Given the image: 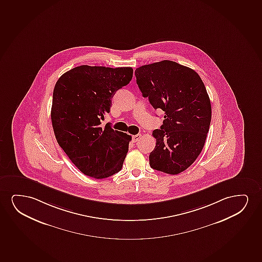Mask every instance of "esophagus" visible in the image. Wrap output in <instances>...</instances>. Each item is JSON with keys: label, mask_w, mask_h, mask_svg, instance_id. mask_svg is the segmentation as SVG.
I'll return each instance as SVG.
<instances>
[{"label": "esophagus", "mask_w": 262, "mask_h": 262, "mask_svg": "<svg viewBox=\"0 0 262 262\" xmlns=\"http://www.w3.org/2000/svg\"><path fill=\"white\" fill-rule=\"evenodd\" d=\"M140 139H141V134H137V135H134V136H133V142H137V141H139Z\"/></svg>", "instance_id": "esophagus-1"}]
</instances>
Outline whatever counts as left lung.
Listing matches in <instances>:
<instances>
[{
	"label": "left lung",
	"instance_id": "1",
	"mask_svg": "<svg viewBox=\"0 0 262 262\" xmlns=\"http://www.w3.org/2000/svg\"><path fill=\"white\" fill-rule=\"evenodd\" d=\"M137 84L164 120L155 129V149L149 164L167 174L187 170L200 155L211 119V106L204 82L196 72L177 62L163 60L135 70Z\"/></svg>",
	"mask_w": 262,
	"mask_h": 262
}]
</instances>
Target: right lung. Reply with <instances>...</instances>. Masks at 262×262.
<instances>
[{"instance_id":"right-lung-1","label":"right lung","mask_w":262,"mask_h":262,"mask_svg":"<svg viewBox=\"0 0 262 262\" xmlns=\"http://www.w3.org/2000/svg\"><path fill=\"white\" fill-rule=\"evenodd\" d=\"M132 68L83 65L58 79L51 106L56 140L82 173L104 179L121 170L132 137L101 125L113 96L133 78Z\"/></svg>"}]
</instances>
